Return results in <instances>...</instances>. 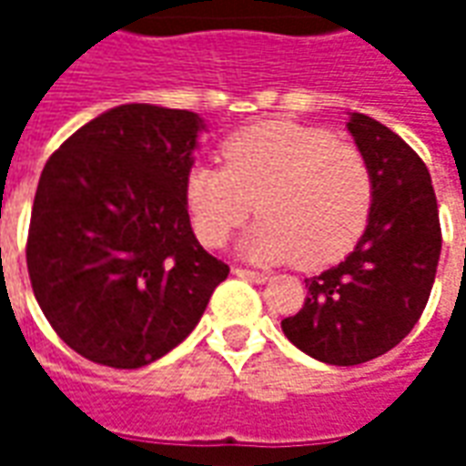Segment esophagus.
Returning <instances> with one entry per match:
<instances>
[{
    "instance_id": "esophagus-1",
    "label": "esophagus",
    "mask_w": 466,
    "mask_h": 466,
    "mask_svg": "<svg viewBox=\"0 0 466 466\" xmlns=\"http://www.w3.org/2000/svg\"><path fill=\"white\" fill-rule=\"evenodd\" d=\"M232 272L237 274V277H242V279H249V282H254V284H264L267 279H269L267 274L252 272V269H242V267H237V269H232Z\"/></svg>"
}]
</instances>
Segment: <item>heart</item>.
Listing matches in <instances>:
<instances>
[{
	"label": "heart",
	"instance_id": "heart-1",
	"mask_svg": "<svg viewBox=\"0 0 466 466\" xmlns=\"http://www.w3.org/2000/svg\"><path fill=\"white\" fill-rule=\"evenodd\" d=\"M222 162L194 164L184 179V207L197 239L222 247L254 212L239 252L257 262L314 269L342 259L370 222L374 179L354 144L329 129L262 122L222 144Z\"/></svg>",
	"mask_w": 466,
	"mask_h": 466
}]
</instances>
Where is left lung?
I'll list each match as a JSON object with an SVG mask.
<instances>
[{
	"label": "left lung",
	"mask_w": 466,
	"mask_h": 466,
	"mask_svg": "<svg viewBox=\"0 0 466 466\" xmlns=\"http://www.w3.org/2000/svg\"><path fill=\"white\" fill-rule=\"evenodd\" d=\"M347 129L374 179L370 222L344 262L304 279V307L282 319L297 350L337 367L374 360L411 332L441 252L437 197L420 154L360 112H351Z\"/></svg>",
	"instance_id": "obj_1"
}]
</instances>
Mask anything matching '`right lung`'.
<instances>
[{
	"mask_svg": "<svg viewBox=\"0 0 466 466\" xmlns=\"http://www.w3.org/2000/svg\"><path fill=\"white\" fill-rule=\"evenodd\" d=\"M204 129L187 109L119 105L45 164L26 269L52 329L89 361L137 370L164 357L229 274L184 207Z\"/></svg>",
	"mask_w": 466,
	"mask_h": 466,
	"instance_id": "add662e5",
	"label": "right lung"
}]
</instances>
